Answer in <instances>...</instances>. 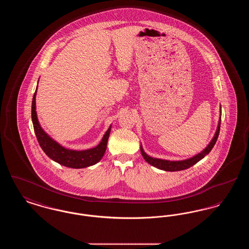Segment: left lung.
Returning a JSON list of instances; mask_svg holds the SVG:
<instances>
[{
    "label": "left lung",
    "mask_w": 249,
    "mask_h": 249,
    "mask_svg": "<svg viewBox=\"0 0 249 249\" xmlns=\"http://www.w3.org/2000/svg\"><path fill=\"white\" fill-rule=\"evenodd\" d=\"M220 121L221 118L219 119V123L217 126V130L215 131V134L213 136V140L208 144V146L198 155L194 156L193 158H190L189 160H179V161H170V160H160V159H154L149 157L148 155L145 154L144 151L142 150V145H141V153H142L143 159L145 160V161L149 164H151L154 167H157L158 169L163 170V171H168V172H176V171H182V170H186L188 168H190L191 166L196 164L199 160H201V159H203L207 154H209V152L212 150V148L214 145V143L216 142L217 138H218V134H219V130H220Z\"/></svg>",
    "instance_id": "obj_1"
}]
</instances>
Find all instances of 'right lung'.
I'll list each match as a JSON object with an SVG mask.
<instances>
[{
    "label": "right lung",
    "mask_w": 249,
    "mask_h": 249,
    "mask_svg": "<svg viewBox=\"0 0 249 249\" xmlns=\"http://www.w3.org/2000/svg\"><path fill=\"white\" fill-rule=\"evenodd\" d=\"M36 90L34 94L33 104H32V119H33L36 138L38 140L41 148L44 150V152L56 162L70 168L80 169V168H86V167L96 164L103 158V156L105 155V152L107 150V141L109 138L111 128L107 130L106 134L103 137L102 142L94 148L83 150V151L66 149L61 145H59L58 142L52 140L39 125L37 116H36Z\"/></svg>",
    "instance_id": "right-lung-1"
}]
</instances>
